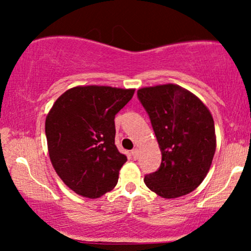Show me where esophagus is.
<instances>
[{"label":"esophagus","instance_id":"esophagus-1","mask_svg":"<svg viewBox=\"0 0 251 251\" xmlns=\"http://www.w3.org/2000/svg\"><path fill=\"white\" fill-rule=\"evenodd\" d=\"M131 154H132V158H133V159H138V158H139V150L138 149L132 150Z\"/></svg>","mask_w":251,"mask_h":251}]
</instances>
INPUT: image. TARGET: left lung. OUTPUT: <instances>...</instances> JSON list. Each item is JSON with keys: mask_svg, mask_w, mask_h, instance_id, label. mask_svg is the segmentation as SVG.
Segmentation results:
<instances>
[{"mask_svg": "<svg viewBox=\"0 0 251 251\" xmlns=\"http://www.w3.org/2000/svg\"><path fill=\"white\" fill-rule=\"evenodd\" d=\"M162 151V164L144 178L160 197L177 198L200 186L216 151L215 124L209 108L188 89L174 83L138 89Z\"/></svg>", "mask_w": 251, "mask_h": 251, "instance_id": "obj_1", "label": "left lung"}]
</instances>
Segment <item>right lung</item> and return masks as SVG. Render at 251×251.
Here are the masks:
<instances>
[{
    "label": "right lung",
    "instance_id": "add662e5",
    "mask_svg": "<svg viewBox=\"0 0 251 251\" xmlns=\"http://www.w3.org/2000/svg\"><path fill=\"white\" fill-rule=\"evenodd\" d=\"M133 94V88L76 86L48 112L45 129L51 165L75 194L99 198L117 185L127 158L114 144V117Z\"/></svg>",
    "mask_w": 251,
    "mask_h": 251
}]
</instances>
